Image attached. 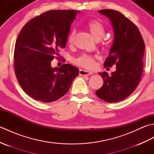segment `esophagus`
Listing matches in <instances>:
<instances>
[{
  "mask_svg": "<svg viewBox=\"0 0 154 154\" xmlns=\"http://www.w3.org/2000/svg\"><path fill=\"white\" fill-rule=\"evenodd\" d=\"M93 73L91 71L84 70V69H80L79 70V75H82V76H86V75H91Z\"/></svg>",
  "mask_w": 154,
  "mask_h": 154,
  "instance_id": "1",
  "label": "esophagus"
}]
</instances>
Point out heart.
Returning a JSON list of instances; mask_svg holds the SVG:
<instances>
[{"mask_svg": "<svg viewBox=\"0 0 154 154\" xmlns=\"http://www.w3.org/2000/svg\"><path fill=\"white\" fill-rule=\"evenodd\" d=\"M86 26L95 40H100L105 33V29H104L103 24L99 20H91L86 24ZM75 35V30H73L68 35L67 41L69 43H73ZM75 62L78 65L85 68H92L94 65V56L89 54H83L79 57L75 59Z\"/></svg>", "mask_w": 154, "mask_h": 154, "instance_id": "heart-1", "label": "heart"}]
</instances>
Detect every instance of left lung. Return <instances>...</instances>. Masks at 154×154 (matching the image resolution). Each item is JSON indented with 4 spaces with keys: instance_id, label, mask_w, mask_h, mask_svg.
<instances>
[{
    "instance_id": "8db88e82",
    "label": "left lung",
    "mask_w": 154,
    "mask_h": 154,
    "mask_svg": "<svg viewBox=\"0 0 154 154\" xmlns=\"http://www.w3.org/2000/svg\"><path fill=\"white\" fill-rule=\"evenodd\" d=\"M99 12L110 19L114 30V41L104 66L116 65V70L110 76L105 71L99 73L103 85L95 93L108 103L119 102L138 85L143 72L144 42L136 26L122 13L110 9Z\"/></svg>"
}]
</instances>
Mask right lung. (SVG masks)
<instances>
[{"label": "right lung", "instance_id": "add662e5", "mask_svg": "<svg viewBox=\"0 0 154 154\" xmlns=\"http://www.w3.org/2000/svg\"><path fill=\"white\" fill-rule=\"evenodd\" d=\"M74 10L47 11L30 20L16 42L14 67L22 89L34 99L54 102L67 93L79 69L70 64L51 67V61L66 45Z\"/></svg>", "mask_w": 154, "mask_h": 154}]
</instances>
